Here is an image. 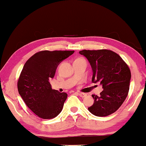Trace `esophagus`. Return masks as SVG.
Returning <instances> with one entry per match:
<instances>
[{
    "mask_svg": "<svg viewBox=\"0 0 146 146\" xmlns=\"http://www.w3.org/2000/svg\"><path fill=\"white\" fill-rule=\"evenodd\" d=\"M79 96H80L81 98H85V97L87 96V94H85V93H78Z\"/></svg>",
    "mask_w": 146,
    "mask_h": 146,
    "instance_id": "esophagus-1",
    "label": "esophagus"
}]
</instances>
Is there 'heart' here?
Returning a JSON list of instances; mask_svg holds the SVG:
<instances>
[{"label": "heart", "mask_w": 146, "mask_h": 146, "mask_svg": "<svg viewBox=\"0 0 146 146\" xmlns=\"http://www.w3.org/2000/svg\"><path fill=\"white\" fill-rule=\"evenodd\" d=\"M76 60H83V58H78V59H76Z\"/></svg>", "instance_id": "b5f03b06"}]
</instances>
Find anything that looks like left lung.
<instances>
[{
    "label": "left lung",
    "instance_id": "8db88e82",
    "mask_svg": "<svg viewBox=\"0 0 146 146\" xmlns=\"http://www.w3.org/2000/svg\"><path fill=\"white\" fill-rule=\"evenodd\" d=\"M80 54L90 63L92 81L100 82L103 88L100 96L92 95L94 103L88 110L96 116L110 115L121 107L128 94L131 76L129 66L121 56L110 50H83Z\"/></svg>",
    "mask_w": 146,
    "mask_h": 146
}]
</instances>
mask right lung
I'll use <instances>...</instances> for the list:
<instances>
[{
    "instance_id": "obj_1",
    "label": "right lung",
    "mask_w": 146,
    "mask_h": 146,
    "mask_svg": "<svg viewBox=\"0 0 146 146\" xmlns=\"http://www.w3.org/2000/svg\"><path fill=\"white\" fill-rule=\"evenodd\" d=\"M74 50H42L25 62L17 82L19 93L31 110L43 119L58 116L67 94L53 90L49 83L58 66Z\"/></svg>"
}]
</instances>
